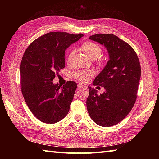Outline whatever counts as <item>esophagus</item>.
Segmentation results:
<instances>
[{
  "label": "esophagus",
  "instance_id": "esophagus-1",
  "mask_svg": "<svg viewBox=\"0 0 159 159\" xmlns=\"http://www.w3.org/2000/svg\"><path fill=\"white\" fill-rule=\"evenodd\" d=\"M78 87H79V88H83V89H87V87L86 86H85V85H81V84H78Z\"/></svg>",
  "mask_w": 159,
  "mask_h": 159
}]
</instances>
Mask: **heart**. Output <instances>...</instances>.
<instances>
[{
    "label": "heart",
    "instance_id": "obj_1",
    "mask_svg": "<svg viewBox=\"0 0 159 159\" xmlns=\"http://www.w3.org/2000/svg\"><path fill=\"white\" fill-rule=\"evenodd\" d=\"M83 50L87 54V56H89L91 59L92 58H97L102 52L100 47L93 42H85L82 46ZM74 53V50L70 53L68 60L70 61ZM93 74V72L92 70H79L74 73V76L77 79L80 80V81L84 82L88 80L89 78Z\"/></svg>",
    "mask_w": 159,
    "mask_h": 159
}]
</instances>
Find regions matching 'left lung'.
<instances>
[{
	"label": "left lung",
	"mask_w": 159,
	"mask_h": 159,
	"mask_svg": "<svg viewBox=\"0 0 159 159\" xmlns=\"http://www.w3.org/2000/svg\"><path fill=\"white\" fill-rule=\"evenodd\" d=\"M89 39L103 45L109 60L93 83L104 88L103 93L89 87L87 109L92 120L110 127L124 119L133 109L141 78L140 63L133 48L113 34H96Z\"/></svg>",
	"instance_id": "left-lung-1"
}]
</instances>
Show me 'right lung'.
I'll use <instances>...</instances> for the list:
<instances>
[{"label":"right lung","instance_id":"obj_1","mask_svg":"<svg viewBox=\"0 0 159 159\" xmlns=\"http://www.w3.org/2000/svg\"><path fill=\"white\" fill-rule=\"evenodd\" d=\"M83 35L50 32L34 40L20 65L21 90L32 113L43 123L54 124L69 112L77 87L74 81L54 84L55 73L65 67V51Z\"/></svg>","mask_w":159,"mask_h":159}]
</instances>
